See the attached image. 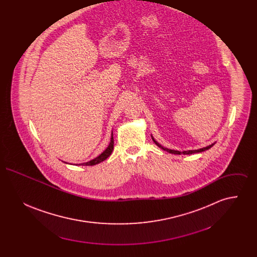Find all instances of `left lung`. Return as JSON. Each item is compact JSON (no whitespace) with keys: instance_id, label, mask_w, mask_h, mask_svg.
<instances>
[{"instance_id":"8db88e82","label":"left lung","mask_w":257,"mask_h":257,"mask_svg":"<svg viewBox=\"0 0 257 257\" xmlns=\"http://www.w3.org/2000/svg\"><path fill=\"white\" fill-rule=\"evenodd\" d=\"M152 140H153V142L158 146V147H161L162 149H164V150H166V151H168L169 153H171V154H178V155H180V154H193V153H198V152H202V151H205V150H207L209 149L210 147H213V145H211V146H209V147H203V148H200V149H197V150H188V151H182V152H180V151H177V150H171V149H169V148H165V147H162L161 145H159L153 138H152Z\"/></svg>"}]
</instances>
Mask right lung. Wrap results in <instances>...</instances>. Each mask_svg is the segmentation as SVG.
<instances>
[{"mask_svg": "<svg viewBox=\"0 0 257 257\" xmlns=\"http://www.w3.org/2000/svg\"><path fill=\"white\" fill-rule=\"evenodd\" d=\"M112 149H113V137H112V132H111L110 145H109V147L106 148V150L103 151V153H101L95 159L91 160V161H89L87 163H84L82 165H84V166H94L96 164L103 162L104 160L107 159L110 156L111 152H112Z\"/></svg>", "mask_w": 257, "mask_h": 257, "instance_id": "add662e5", "label": "right lung"}]
</instances>
